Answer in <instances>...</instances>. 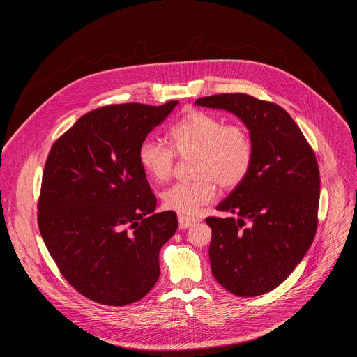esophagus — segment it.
Returning a JSON list of instances; mask_svg holds the SVG:
<instances>
[{"label": "esophagus", "mask_w": 357, "mask_h": 357, "mask_svg": "<svg viewBox=\"0 0 357 357\" xmlns=\"http://www.w3.org/2000/svg\"><path fill=\"white\" fill-rule=\"evenodd\" d=\"M178 220H179V227H181L182 230L189 229L190 226H193V225L197 222L196 219H190V218H185V216H179Z\"/></svg>", "instance_id": "1"}]
</instances>
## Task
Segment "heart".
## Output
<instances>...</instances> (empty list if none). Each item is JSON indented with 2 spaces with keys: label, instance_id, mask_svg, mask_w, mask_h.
<instances>
[{
  "label": "heart",
  "instance_id": "heart-1",
  "mask_svg": "<svg viewBox=\"0 0 357 357\" xmlns=\"http://www.w3.org/2000/svg\"><path fill=\"white\" fill-rule=\"evenodd\" d=\"M169 146L146 138L138 148V162L144 174L155 182H165L178 155L196 154L193 182H179L162 193V205L181 216H195L216 196V182L226 189L237 186L248 174L254 144L241 124H226L212 113L192 112L176 121L167 134Z\"/></svg>",
  "mask_w": 357,
  "mask_h": 357
}]
</instances>
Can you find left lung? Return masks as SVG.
Segmentation results:
<instances>
[{"instance_id": "obj_1", "label": "left lung", "mask_w": 357, "mask_h": 357, "mask_svg": "<svg viewBox=\"0 0 357 357\" xmlns=\"http://www.w3.org/2000/svg\"><path fill=\"white\" fill-rule=\"evenodd\" d=\"M195 106L226 110L254 144L247 176L208 218L213 277L229 292L257 296L277 288L310 250L318 225L319 169L312 148L280 106L244 93L202 97Z\"/></svg>"}]
</instances>
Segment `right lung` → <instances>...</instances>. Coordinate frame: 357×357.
<instances>
[{
	"instance_id": "obj_1",
	"label": "right lung",
	"mask_w": 357,
	"mask_h": 357,
	"mask_svg": "<svg viewBox=\"0 0 357 357\" xmlns=\"http://www.w3.org/2000/svg\"><path fill=\"white\" fill-rule=\"evenodd\" d=\"M178 106H106L80 117L50 148L38 225L68 282L86 298L124 307L160 278V250L176 213H154L157 199L138 148Z\"/></svg>"
}]
</instances>
